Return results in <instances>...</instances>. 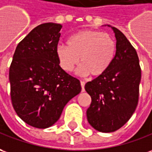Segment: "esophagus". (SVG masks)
<instances>
[{
  "label": "esophagus",
  "mask_w": 152,
  "mask_h": 152,
  "mask_svg": "<svg viewBox=\"0 0 152 152\" xmlns=\"http://www.w3.org/2000/svg\"><path fill=\"white\" fill-rule=\"evenodd\" d=\"M80 86H81V91H84V87H85V82L84 81H80Z\"/></svg>",
  "instance_id": "34e87169"
}]
</instances>
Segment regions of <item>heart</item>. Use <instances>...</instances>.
Returning a JSON list of instances; mask_svg holds the SVG:
<instances>
[{
    "mask_svg": "<svg viewBox=\"0 0 152 152\" xmlns=\"http://www.w3.org/2000/svg\"><path fill=\"white\" fill-rule=\"evenodd\" d=\"M67 46H59L56 56L61 67L72 72L79 63L78 72L82 76H100L110 68L115 56V41L107 33L84 30L72 35Z\"/></svg>",
    "mask_w": 152,
    "mask_h": 152,
    "instance_id": "obj_1",
    "label": "heart"
}]
</instances>
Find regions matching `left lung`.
I'll return each instance as SVG.
<instances>
[{
  "label": "left lung",
  "mask_w": 152,
  "mask_h": 152,
  "mask_svg": "<svg viewBox=\"0 0 152 152\" xmlns=\"http://www.w3.org/2000/svg\"><path fill=\"white\" fill-rule=\"evenodd\" d=\"M115 56L103 75L85 85L91 97L87 121L101 132H113L127 122L137 108L141 72L135 48L115 27Z\"/></svg>",
  "instance_id": "8db88e82"
}]
</instances>
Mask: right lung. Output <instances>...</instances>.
<instances>
[{"label":"right lung","mask_w":152,"mask_h":152,"mask_svg":"<svg viewBox=\"0 0 152 152\" xmlns=\"http://www.w3.org/2000/svg\"><path fill=\"white\" fill-rule=\"evenodd\" d=\"M62 26L35 27L16 46L9 71L12 106L20 119L45 129L60 118L67 102L80 93V80L60 66L56 48Z\"/></svg>","instance_id":"add662e5"}]
</instances>
